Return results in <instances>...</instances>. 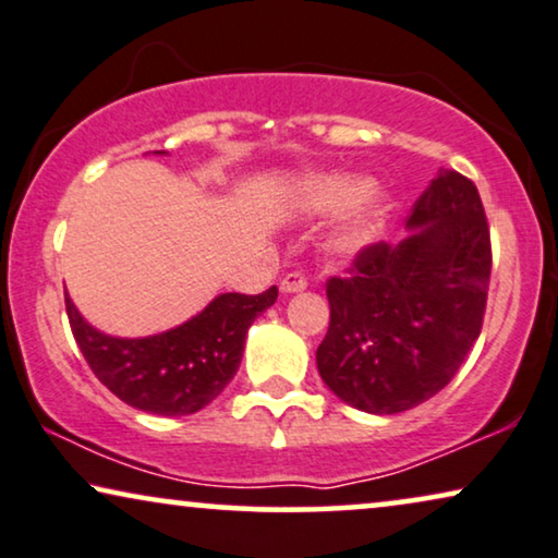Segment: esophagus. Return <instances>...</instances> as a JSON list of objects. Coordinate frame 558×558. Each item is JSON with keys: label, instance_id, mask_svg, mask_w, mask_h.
Here are the masks:
<instances>
[{"label": "esophagus", "instance_id": "esophagus-1", "mask_svg": "<svg viewBox=\"0 0 558 558\" xmlns=\"http://www.w3.org/2000/svg\"><path fill=\"white\" fill-rule=\"evenodd\" d=\"M280 291L288 293H301L306 291V278L301 272H288L283 280H280Z\"/></svg>", "mask_w": 558, "mask_h": 558}]
</instances>
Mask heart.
Here are the masks:
<instances>
[{
    "instance_id": "b5f03b06",
    "label": "heart",
    "mask_w": 558,
    "mask_h": 558,
    "mask_svg": "<svg viewBox=\"0 0 558 558\" xmlns=\"http://www.w3.org/2000/svg\"><path fill=\"white\" fill-rule=\"evenodd\" d=\"M291 198L311 217L344 214L326 236V250L341 257H354L380 242L396 204L385 185H373L369 175L347 173V170L301 178L293 185Z\"/></svg>"
}]
</instances>
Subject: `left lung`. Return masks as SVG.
Instances as JSON below:
<instances>
[{
  "mask_svg": "<svg viewBox=\"0 0 558 558\" xmlns=\"http://www.w3.org/2000/svg\"><path fill=\"white\" fill-rule=\"evenodd\" d=\"M405 240L360 252L326 283L331 322L318 375L356 411L392 415L449 385L485 316L489 229L477 185L439 170L405 221Z\"/></svg>",
  "mask_w": 558,
  "mask_h": 558,
  "instance_id": "left-lung-1",
  "label": "left lung"
}]
</instances>
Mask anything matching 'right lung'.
Segmentation results:
<instances>
[{
    "instance_id": "add662e5",
    "label": "right lung",
    "mask_w": 558,
    "mask_h": 558,
    "mask_svg": "<svg viewBox=\"0 0 558 558\" xmlns=\"http://www.w3.org/2000/svg\"><path fill=\"white\" fill-rule=\"evenodd\" d=\"M275 299V286L259 295L219 293L189 322L137 339L99 331L81 316L69 293L65 311L76 344L101 385L137 411L173 418L202 411L232 383L247 329Z\"/></svg>"
}]
</instances>
